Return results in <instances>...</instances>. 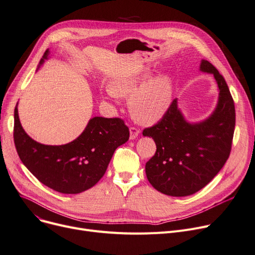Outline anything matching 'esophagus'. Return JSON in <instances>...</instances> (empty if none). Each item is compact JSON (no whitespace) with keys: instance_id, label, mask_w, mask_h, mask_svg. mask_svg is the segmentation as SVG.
<instances>
[{"instance_id":"34e87169","label":"esophagus","mask_w":255,"mask_h":255,"mask_svg":"<svg viewBox=\"0 0 255 255\" xmlns=\"http://www.w3.org/2000/svg\"><path fill=\"white\" fill-rule=\"evenodd\" d=\"M140 133V130L136 127H130V139H135Z\"/></svg>"}]
</instances>
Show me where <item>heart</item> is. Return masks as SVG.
Instances as JSON below:
<instances>
[{"mask_svg": "<svg viewBox=\"0 0 255 255\" xmlns=\"http://www.w3.org/2000/svg\"><path fill=\"white\" fill-rule=\"evenodd\" d=\"M152 73L145 70L140 73L114 78L106 94L110 98L129 96V107L132 116L143 123H154L166 113L172 96L171 79L158 76L145 83Z\"/></svg>", "mask_w": 255, "mask_h": 255, "instance_id": "b5f03b06", "label": "heart"}]
</instances>
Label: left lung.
<instances>
[{
	"label": "left lung",
	"instance_id": "left-lung-1",
	"mask_svg": "<svg viewBox=\"0 0 255 255\" xmlns=\"http://www.w3.org/2000/svg\"><path fill=\"white\" fill-rule=\"evenodd\" d=\"M199 70L211 73L219 89L215 111L198 123L186 121L173 99L159 122L142 131L156 143L155 155L145 163V175L156 190L170 196L199 191L229 159L236 125L234 99L224 77L203 60Z\"/></svg>",
	"mask_w": 255,
	"mask_h": 255
}]
</instances>
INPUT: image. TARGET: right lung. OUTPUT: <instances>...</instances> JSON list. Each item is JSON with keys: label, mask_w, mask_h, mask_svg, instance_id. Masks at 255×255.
<instances>
[{"label": "right lung", "mask_w": 255, "mask_h": 255, "mask_svg": "<svg viewBox=\"0 0 255 255\" xmlns=\"http://www.w3.org/2000/svg\"><path fill=\"white\" fill-rule=\"evenodd\" d=\"M46 49L40 65L48 59ZM15 148L23 165L52 190L77 194L95 185L106 171L118 146L129 139V129L119 118H92L76 139L62 145L39 143L23 130L14 110Z\"/></svg>", "instance_id": "add662e5"}]
</instances>
